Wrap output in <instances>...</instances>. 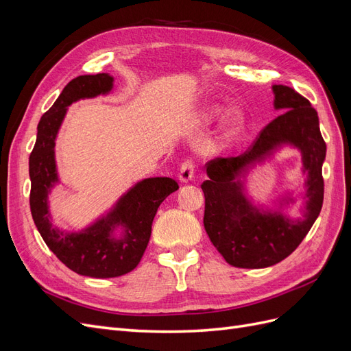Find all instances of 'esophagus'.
I'll list each match as a JSON object with an SVG mask.
<instances>
[{
	"label": "esophagus",
	"instance_id": "34e87169",
	"mask_svg": "<svg viewBox=\"0 0 351 351\" xmlns=\"http://www.w3.org/2000/svg\"><path fill=\"white\" fill-rule=\"evenodd\" d=\"M195 173V164L192 159H186V161L180 167V173H178V180L182 183H189L190 180L193 178Z\"/></svg>",
	"mask_w": 351,
	"mask_h": 351
}]
</instances>
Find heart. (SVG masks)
<instances>
[{
    "label": "heart",
    "mask_w": 351,
    "mask_h": 351,
    "mask_svg": "<svg viewBox=\"0 0 351 351\" xmlns=\"http://www.w3.org/2000/svg\"><path fill=\"white\" fill-rule=\"evenodd\" d=\"M222 114H224V107H221V105H218V104H209L199 111L197 117L202 121L209 123V121L217 120L218 117H221ZM244 125H246L244 114L240 110H231L227 114L224 125H222V129L219 132V139L222 142L231 141L232 137L237 136L244 129Z\"/></svg>",
    "instance_id": "b5f03b06"
}]
</instances>
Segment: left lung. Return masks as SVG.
Returning a JSON list of instances; mask_svg holds the SVG:
<instances>
[{"mask_svg": "<svg viewBox=\"0 0 351 351\" xmlns=\"http://www.w3.org/2000/svg\"><path fill=\"white\" fill-rule=\"evenodd\" d=\"M274 108L284 111L259 133L240 156L215 158L206 164L204 226L212 244L236 268H268L291 254L312 228L322 209V164L326 145L319 130V117L311 102L294 89L274 84ZM284 144L302 154L306 174L303 219H290L280 211L256 207L245 196L243 178L250 168L263 162ZM280 199V208L293 204Z\"/></svg>", "mask_w": 351, "mask_h": 351, "instance_id": "8db88e82", "label": "left lung"}]
</instances>
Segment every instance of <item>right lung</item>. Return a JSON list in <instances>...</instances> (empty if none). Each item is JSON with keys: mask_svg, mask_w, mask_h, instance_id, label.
Instances as JSON below:
<instances>
[{"mask_svg": "<svg viewBox=\"0 0 351 351\" xmlns=\"http://www.w3.org/2000/svg\"><path fill=\"white\" fill-rule=\"evenodd\" d=\"M114 86L108 73L73 79L54 105L40 117L36 143L29 156L30 210L35 226L51 252L71 271L92 278H114L133 271L151 239L159 205L178 189L169 177H151L136 183L115 202L107 214L80 231L52 226L48 195L60 183L56 164V139L67 107L84 98L107 95ZM121 229L120 237L116 230Z\"/></svg>", "mask_w": 351, "mask_h": 351, "instance_id": "obj_1", "label": "right lung"}]
</instances>
